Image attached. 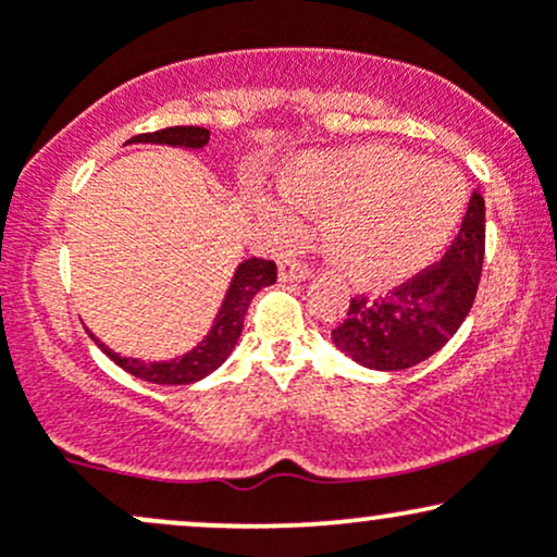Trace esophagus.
<instances>
[{
  "label": "esophagus",
  "mask_w": 557,
  "mask_h": 557,
  "mask_svg": "<svg viewBox=\"0 0 557 557\" xmlns=\"http://www.w3.org/2000/svg\"><path fill=\"white\" fill-rule=\"evenodd\" d=\"M309 277H311V270L304 264V261L293 257H285L280 261V280H283V283H304V280Z\"/></svg>",
  "instance_id": "1"
}]
</instances>
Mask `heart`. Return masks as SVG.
<instances>
[{
	"instance_id": "b5f03b06",
	"label": "heart",
	"mask_w": 557,
	"mask_h": 557,
	"mask_svg": "<svg viewBox=\"0 0 557 557\" xmlns=\"http://www.w3.org/2000/svg\"><path fill=\"white\" fill-rule=\"evenodd\" d=\"M283 190L296 207L324 214L332 261L367 287H389L430 267L466 207L456 170L380 144L300 157L285 170ZM274 214L296 225L287 209Z\"/></svg>"
}]
</instances>
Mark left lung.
I'll return each instance as SVG.
<instances>
[{
    "instance_id": "1",
    "label": "left lung",
    "mask_w": 557,
    "mask_h": 557,
    "mask_svg": "<svg viewBox=\"0 0 557 557\" xmlns=\"http://www.w3.org/2000/svg\"><path fill=\"white\" fill-rule=\"evenodd\" d=\"M484 261V198L471 196L461 233L440 264L387 296L350 298L348 317L332 343L348 359L376 372H400L437 354L474 306Z\"/></svg>"
}]
</instances>
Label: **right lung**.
Here are the masks:
<instances>
[{
	"label": "right lung",
	"instance_id": "right-lung-1",
	"mask_svg": "<svg viewBox=\"0 0 557 557\" xmlns=\"http://www.w3.org/2000/svg\"><path fill=\"white\" fill-rule=\"evenodd\" d=\"M127 144H168L183 146V149H203V146L209 144V131L196 125H175L154 133H140V136H133ZM274 280H277V264H274V261H240L238 270L233 274V283H230L225 293V300H222L220 311H216L209 335L203 337L194 350H188V354L177 356V359L172 361L146 363L140 359H127V356L114 354V350L107 348L104 343L96 341L94 335L91 337L120 369L138 376V380L154 382V385H190V382L203 380V376H209L216 367L225 363L227 356L233 354L235 343H238L243 332V319H246L251 298L257 296L261 287L272 285Z\"/></svg>",
	"mask_w": 557,
	"mask_h": 557
}]
</instances>
